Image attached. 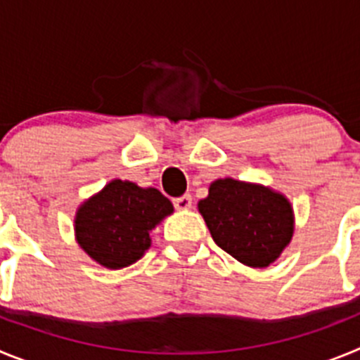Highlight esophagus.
I'll use <instances>...</instances> for the list:
<instances>
[{
    "label": "esophagus",
    "mask_w": 360,
    "mask_h": 360,
    "mask_svg": "<svg viewBox=\"0 0 360 360\" xmlns=\"http://www.w3.org/2000/svg\"><path fill=\"white\" fill-rule=\"evenodd\" d=\"M173 203L178 211H187V209H191V205H193V198H191V195H184L180 196V198H174Z\"/></svg>",
    "instance_id": "obj_1"
}]
</instances>
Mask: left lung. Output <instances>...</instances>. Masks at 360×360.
<instances>
[{
	"mask_svg": "<svg viewBox=\"0 0 360 360\" xmlns=\"http://www.w3.org/2000/svg\"><path fill=\"white\" fill-rule=\"evenodd\" d=\"M198 212L219 249L252 269L274 263L294 236L290 200L263 184L218 178L198 202Z\"/></svg>",
	"mask_w": 360,
	"mask_h": 360,
	"instance_id": "obj_1",
	"label": "left lung"
}]
</instances>
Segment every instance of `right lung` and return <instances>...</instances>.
<instances>
[{
  "mask_svg": "<svg viewBox=\"0 0 360 360\" xmlns=\"http://www.w3.org/2000/svg\"><path fill=\"white\" fill-rule=\"evenodd\" d=\"M173 211V203L155 187L115 178L77 207L75 241L101 266L124 269L148 252L151 231Z\"/></svg>",
  "mask_w": 360,
  "mask_h": 360,
  "instance_id": "obj_1",
  "label": "right lung"
}]
</instances>
